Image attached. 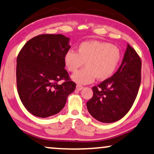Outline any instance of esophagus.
Segmentation results:
<instances>
[{
    "label": "esophagus",
    "mask_w": 154,
    "mask_h": 154,
    "mask_svg": "<svg viewBox=\"0 0 154 154\" xmlns=\"http://www.w3.org/2000/svg\"><path fill=\"white\" fill-rule=\"evenodd\" d=\"M76 88L77 91H81L82 88H83V86H82V85H79V84H77L76 86Z\"/></svg>",
    "instance_id": "esophagus-1"
}]
</instances>
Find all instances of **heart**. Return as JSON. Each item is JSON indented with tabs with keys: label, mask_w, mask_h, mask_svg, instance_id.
Instances as JSON below:
<instances>
[{
	"label": "heart",
	"mask_w": 154,
	"mask_h": 154,
	"mask_svg": "<svg viewBox=\"0 0 154 154\" xmlns=\"http://www.w3.org/2000/svg\"><path fill=\"white\" fill-rule=\"evenodd\" d=\"M64 63L70 72H75L85 63L86 67L71 76L79 84H87L95 78L103 81L114 74L121 60V51L115 45L98 40L83 42L78 46L77 52L69 49L64 55Z\"/></svg>",
	"instance_id": "1"
}]
</instances>
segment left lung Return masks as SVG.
<instances>
[{
	"mask_svg": "<svg viewBox=\"0 0 154 154\" xmlns=\"http://www.w3.org/2000/svg\"><path fill=\"white\" fill-rule=\"evenodd\" d=\"M141 66L140 56L128 44L118 70L92 88L94 96L86 107L93 117L109 123L119 121L128 112L141 83Z\"/></svg>",
	"mask_w": 154,
	"mask_h": 154,
	"instance_id": "obj_1",
	"label": "left lung"
}]
</instances>
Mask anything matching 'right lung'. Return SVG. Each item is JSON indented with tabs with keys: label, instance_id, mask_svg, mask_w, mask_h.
I'll use <instances>...</instances> for the list:
<instances>
[{
	"label": "right lung",
	"instance_id": "add662e5",
	"mask_svg": "<svg viewBox=\"0 0 154 154\" xmlns=\"http://www.w3.org/2000/svg\"><path fill=\"white\" fill-rule=\"evenodd\" d=\"M63 35L43 34L24 45L17 58V91L30 113L40 118L62 110L76 84L65 70L64 55L70 48ZM64 79L65 82H57Z\"/></svg>",
	"mask_w": 154,
	"mask_h": 154
}]
</instances>
